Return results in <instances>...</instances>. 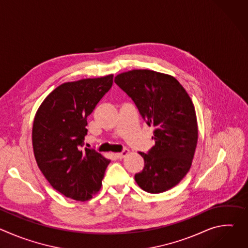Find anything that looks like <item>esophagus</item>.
Listing matches in <instances>:
<instances>
[{"instance_id":"esophagus-1","label":"esophagus","mask_w":248,"mask_h":248,"mask_svg":"<svg viewBox=\"0 0 248 248\" xmlns=\"http://www.w3.org/2000/svg\"><path fill=\"white\" fill-rule=\"evenodd\" d=\"M128 154H129V150H128V149H124V150L122 151L121 153H117L116 156H117L119 159H123V158H124L125 156H127Z\"/></svg>"}]
</instances>
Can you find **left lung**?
<instances>
[{
  "label": "left lung",
  "instance_id": "left-lung-1",
  "mask_svg": "<svg viewBox=\"0 0 248 248\" xmlns=\"http://www.w3.org/2000/svg\"><path fill=\"white\" fill-rule=\"evenodd\" d=\"M115 82L134 102L149 126L155 145L136 173L137 185L149 193H161L178 185L188 172L197 145L198 128L193 103L173 77L150 69L118 75Z\"/></svg>",
  "mask_w": 248,
  "mask_h": 248
}]
</instances>
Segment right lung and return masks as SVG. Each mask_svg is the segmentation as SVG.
<instances>
[{"label": "right lung", "instance_id": "obj_1", "mask_svg": "<svg viewBox=\"0 0 248 248\" xmlns=\"http://www.w3.org/2000/svg\"><path fill=\"white\" fill-rule=\"evenodd\" d=\"M113 75L65 82L53 90L35 115V160L57 191L77 201L91 199L101 188L110 160L84 148L87 117L113 85Z\"/></svg>", "mask_w": 248, "mask_h": 248}]
</instances>
